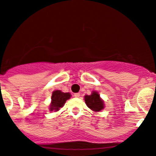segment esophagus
<instances>
[{
    "mask_svg": "<svg viewBox=\"0 0 156 156\" xmlns=\"http://www.w3.org/2000/svg\"><path fill=\"white\" fill-rule=\"evenodd\" d=\"M74 96H75V98H79V97H80V93H75V94H74Z\"/></svg>",
    "mask_w": 156,
    "mask_h": 156,
    "instance_id": "obj_1",
    "label": "esophagus"
}]
</instances>
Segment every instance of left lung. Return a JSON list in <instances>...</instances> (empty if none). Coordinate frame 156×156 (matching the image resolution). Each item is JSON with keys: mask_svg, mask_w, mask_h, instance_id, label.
Returning a JSON list of instances; mask_svg holds the SVG:
<instances>
[{"mask_svg": "<svg viewBox=\"0 0 156 156\" xmlns=\"http://www.w3.org/2000/svg\"><path fill=\"white\" fill-rule=\"evenodd\" d=\"M85 104L93 112H98L105 108L104 101L101 98L98 91H93L90 95H85Z\"/></svg>", "mask_w": 156, "mask_h": 156, "instance_id": "1", "label": "left lung"}]
</instances>
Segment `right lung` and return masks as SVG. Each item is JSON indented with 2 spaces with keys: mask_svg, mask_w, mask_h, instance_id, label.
I'll return each instance as SVG.
<instances>
[{
  "mask_svg": "<svg viewBox=\"0 0 156 156\" xmlns=\"http://www.w3.org/2000/svg\"><path fill=\"white\" fill-rule=\"evenodd\" d=\"M71 94L69 92H63L60 90H55L52 92L51 101L49 109L51 112H58L62 107H63L67 100L71 98Z\"/></svg>",
  "mask_w": 156,
  "mask_h": 156,
  "instance_id": "obj_1",
  "label": "right lung"
}]
</instances>
